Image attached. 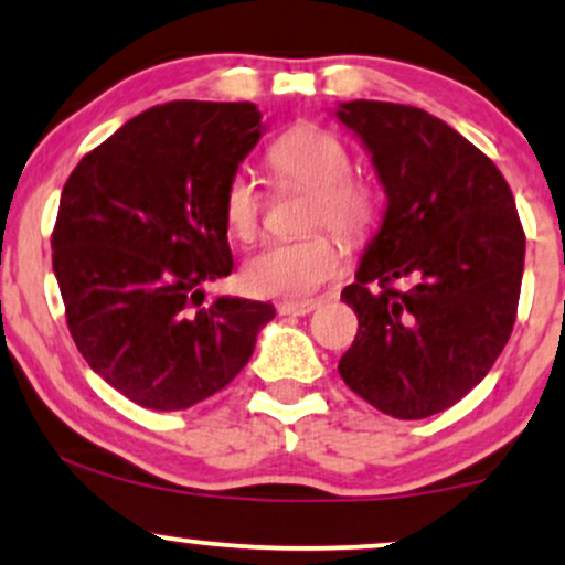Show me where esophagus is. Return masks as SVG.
<instances>
[{
  "mask_svg": "<svg viewBox=\"0 0 565 565\" xmlns=\"http://www.w3.org/2000/svg\"><path fill=\"white\" fill-rule=\"evenodd\" d=\"M316 308H319V302H313V300H308V302H284V305H278V313H281V316H308V313H313Z\"/></svg>",
  "mask_w": 565,
  "mask_h": 565,
  "instance_id": "34e87169",
  "label": "esophagus"
}]
</instances>
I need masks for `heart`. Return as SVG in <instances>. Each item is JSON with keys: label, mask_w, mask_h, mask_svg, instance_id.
<instances>
[{"label": "heart", "mask_w": 565, "mask_h": 565, "mask_svg": "<svg viewBox=\"0 0 565 565\" xmlns=\"http://www.w3.org/2000/svg\"><path fill=\"white\" fill-rule=\"evenodd\" d=\"M270 164L284 180L313 188L305 228L329 225L359 242L377 223L380 199L372 183L350 174L348 146L323 127H295L270 146ZM223 217L231 236L255 242L260 233L263 193L249 172H236L225 185ZM342 274V246L329 231L305 233L291 242H274L244 265V289L255 297L302 300Z\"/></svg>", "instance_id": "heart-1"}]
</instances>
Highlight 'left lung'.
Instances as JSON below:
<instances>
[{
	"label": "left lung",
	"instance_id": "left-lung-1",
	"mask_svg": "<svg viewBox=\"0 0 565 565\" xmlns=\"http://www.w3.org/2000/svg\"><path fill=\"white\" fill-rule=\"evenodd\" d=\"M334 114L387 196L342 289L359 334L337 369L380 412L430 417L465 398L510 340L526 255L515 199L494 161L423 108L350 100Z\"/></svg>",
	"mask_w": 565,
	"mask_h": 565
}]
</instances>
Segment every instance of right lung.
Returning a JSON list of instances; mask_svg holds the SVG:
<instances>
[{
	"instance_id": "right-lung-1",
	"label": "right lung",
	"mask_w": 565,
	"mask_h": 565,
	"mask_svg": "<svg viewBox=\"0 0 565 565\" xmlns=\"http://www.w3.org/2000/svg\"><path fill=\"white\" fill-rule=\"evenodd\" d=\"M255 103L172 100L89 151L61 193L53 270L89 369L135 404L180 412L223 391L276 316L217 297L231 276L225 185L263 135Z\"/></svg>"
}]
</instances>
